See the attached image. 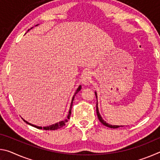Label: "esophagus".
<instances>
[{"instance_id":"esophagus-1","label":"esophagus","mask_w":160,"mask_h":160,"mask_svg":"<svg viewBox=\"0 0 160 160\" xmlns=\"http://www.w3.org/2000/svg\"><path fill=\"white\" fill-rule=\"evenodd\" d=\"M81 78H82V82L83 85H90V83L91 82V72L90 71H88V70L84 71Z\"/></svg>"}]
</instances>
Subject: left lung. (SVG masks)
<instances>
[{
	"label": "left lung",
	"instance_id": "8db88e82",
	"mask_svg": "<svg viewBox=\"0 0 160 160\" xmlns=\"http://www.w3.org/2000/svg\"><path fill=\"white\" fill-rule=\"evenodd\" d=\"M94 93H95V95H96V97H97V94L96 92H94ZM97 116H98V118L100 122H101L103 125H104L105 126H107L109 127V128H119V127H123V126H116V125H111V124L107 123L106 121H104V119L102 118V116L100 115L99 113V109H98V103H97Z\"/></svg>",
	"mask_w": 160,
	"mask_h": 160
}]
</instances>
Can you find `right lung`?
Listing matches in <instances>:
<instances>
[{
    "mask_svg": "<svg viewBox=\"0 0 160 160\" xmlns=\"http://www.w3.org/2000/svg\"><path fill=\"white\" fill-rule=\"evenodd\" d=\"M37 25H35V26H37ZM32 28H32L31 29H32ZM31 29H28V32L29 30H30ZM81 88H82V86H81V85H79V87H78V89H77V90L75 91V94H74V95H73V97H72V101H71V104H70L68 114L67 118H66V119H65V120H63V121H59V122H58V123H54V124H52V125H50V126H44V127L37 126H35V125H34V124H31L30 123L28 122V121H25V119H23V118H22V119H23V121H25V122L26 123H28V124H29V125H30V126H33V127H35V128H38V129H42V128H43L44 130H46V131H47V130H48H48H50V131H53V130H57V129H58V128H62V127H63V126H64L65 125H66V122H68V119H70V114H71V110H72V102H73V100H74V98H75V96L76 95V94H78V92H79V91L81 90Z\"/></svg>",
    "mask_w": 160,
    "mask_h": 160,
    "instance_id": "right-lung-1",
    "label": "right lung"
}]
</instances>
